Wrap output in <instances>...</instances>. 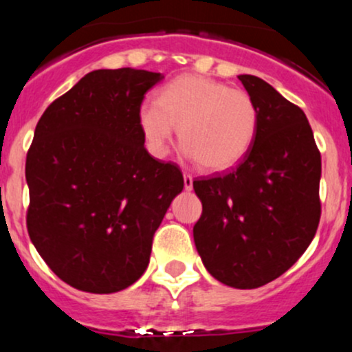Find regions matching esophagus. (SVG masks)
<instances>
[{
  "mask_svg": "<svg viewBox=\"0 0 352 352\" xmlns=\"http://www.w3.org/2000/svg\"><path fill=\"white\" fill-rule=\"evenodd\" d=\"M184 187H185V190L193 188V177L190 175V173H185L184 175Z\"/></svg>",
  "mask_w": 352,
  "mask_h": 352,
  "instance_id": "1",
  "label": "esophagus"
}]
</instances>
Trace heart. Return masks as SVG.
I'll return each mask as SVG.
<instances>
[{"instance_id": "b5f03b06", "label": "heart", "mask_w": 352, "mask_h": 352, "mask_svg": "<svg viewBox=\"0 0 352 352\" xmlns=\"http://www.w3.org/2000/svg\"><path fill=\"white\" fill-rule=\"evenodd\" d=\"M139 125L152 155L164 157L179 127L184 152L205 170H227L248 153L258 132V109L248 92L197 74L179 76L144 102Z\"/></svg>"}]
</instances>
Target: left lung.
Instances as JSON below:
<instances>
[{"mask_svg": "<svg viewBox=\"0 0 352 352\" xmlns=\"http://www.w3.org/2000/svg\"><path fill=\"white\" fill-rule=\"evenodd\" d=\"M258 109L248 153L223 175L193 182V240L215 280L260 288L296 263L316 235L321 153L300 107L256 76H238Z\"/></svg>", "mask_w": 352, "mask_h": 352, "instance_id": "8db88e82", "label": "left lung"}]
</instances>
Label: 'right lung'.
<instances>
[{
    "instance_id": "1",
    "label": "right lung",
    "mask_w": 352,
    "mask_h": 352,
    "mask_svg": "<svg viewBox=\"0 0 352 352\" xmlns=\"http://www.w3.org/2000/svg\"><path fill=\"white\" fill-rule=\"evenodd\" d=\"M164 79L98 69L44 111L26 155L31 241L72 288L107 294L142 276L152 238L184 188L175 164L144 147L139 109Z\"/></svg>"
}]
</instances>
